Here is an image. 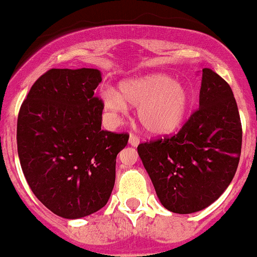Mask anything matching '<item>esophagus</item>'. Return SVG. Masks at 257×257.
Returning <instances> with one entry per match:
<instances>
[{"instance_id":"1","label":"esophagus","mask_w":257,"mask_h":257,"mask_svg":"<svg viewBox=\"0 0 257 257\" xmlns=\"http://www.w3.org/2000/svg\"><path fill=\"white\" fill-rule=\"evenodd\" d=\"M128 143L131 144V146L137 147L138 144H140V138H138L136 135L131 134V135H130V138H128Z\"/></svg>"}]
</instances>
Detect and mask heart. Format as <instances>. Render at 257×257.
<instances>
[{
	"label": "heart",
	"instance_id": "b5f03b06",
	"mask_svg": "<svg viewBox=\"0 0 257 257\" xmlns=\"http://www.w3.org/2000/svg\"><path fill=\"white\" fill-rule=\"evenodd\" d=\"M104 108L111 115L125 114L128 104L137 106V116L147 132L166 135L182 122L189 104V92L181 82L163 74L123 81L119 92H102Z\"/></svg>",
	"mask_w": 257,
	"mask_h": 257
}]
</instances>
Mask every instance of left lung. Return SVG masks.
I'll list each match as a JSON object with an SVG mask.
<instances>
[{
  "label": "left lung",
  "instance_id": "left-lung-1",
  "mask_svg": "<svg viewBox=\"0 0 257 257\" xmlns=\"http://www.w3.org/2000/svg\"><path fill=\"white\" fill-rule=\"evenodd\" d=\"M241 135L232 88L203 69L199 108L180 131L137 147L161 204L176 214H192L217 200L237 171Z\"/></svg>",
  "mask_w": 257,
  "mask_h": 257
}]
</instances>
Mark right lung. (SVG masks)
I'll return each mask as SVG.
<instances>
[{
	"mask_svg": "<svg viewBox=\"0 0 257 257\" xmlns=\"http://www.w3.org/2000/svg\"><path fill=\"white\" fill-rule=\"evenodd\" d=\"M102 82L97 69H50L31 86L17 123L23 174L53 214L80 218L105 205L116 155L128 134L102 130Z\"/></svg>",
	"mask_w": 257,
	"mask_h": 257,
	"instance_id": "obj_1",
	"label": "right lung"
}]
</instances>
